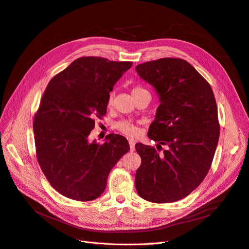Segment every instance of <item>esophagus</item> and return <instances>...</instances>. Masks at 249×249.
<instances>
[{"mask_svg":"<svg viewBox=\"0 0 249 249\" xmlns=\"http://www.w3.org/2000/svg\"><path fill=\"white\" fill-rule=\"evenodd\" d=\"M128 144H129V149H131L132 152L135 151V145H136V141L133 139L128 140Z\"/></svg>","mask_w":249,"mask_h":249,"instance_id":"1","label":"esophagus"}]
</instances>
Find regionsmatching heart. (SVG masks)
Instances as JSON below:
<instances>
[{"instance_id": "obj_1", "label": "heart", "mask_w": 249, "mask_h": 249, "mask_svg": "<svg viewBox=\"0 0 249 249\" xmlns=\"http://www.w3.org/2000/svg\"><path fill=\"white\" fill-rule=\"evenodd\" d=\"M143 91H148L145 87H143L142 85H136L133 90H132V93L133 95H135V94H138V93H141ZM113 104V94L110 93L109 96H108V99H107V105L108 106H111ZM115 127L117 128L118 132H121L122 134L127 136V137H137L139 135V128L138 126L131 121H127V120H123L121 122L116 123L115 124Z\"/></svg>"}]
</instances>
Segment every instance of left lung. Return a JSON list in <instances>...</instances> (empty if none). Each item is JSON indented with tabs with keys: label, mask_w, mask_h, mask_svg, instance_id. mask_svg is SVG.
Instances as JSON below:
<instances>
[{
	"label": "left lung",
	"mask_w": 249,
	"mask_h": 249,
	"mask_svg": "<svg viewBox=\"0 0 249 249\" xmlns=\"http://www.w3.org/2000/svg\"><path fill=\"white\" fill-rule=\"evenodd\" d=\"M160 97L149 139L141 143L136 172L139 196L156 204L173 203L191 194L207 176L220 136L217 103L208 81L182 58L163 57L136 67ZM161 144L169 148L162 153Z\"/></svg>",
	"instance_id": "8db88e82"
}]
</instances>
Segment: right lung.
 I'll use <instances>...</instances> for the list:
<instances>
[{
    "mask_svg": "<svg viewBox=\"0 0 249 249\" xmlns=\"http://www.w3.org/2000/svg\"><path fill=\"white\" fill-rule=\"evenodd\" d=\"M132 62L83 56L56 74L34 114L35 151L51 185L66 197L88 202L106 187L112 167L129 150L116 134L103 144L88 142L95 118L106 113L109 92Z\"/></svg>",
    "mask_w": 249,
    "mask_h": 249,
    "instance_id": "add662e5",
    "label": "right lung"
}]
</instances>
